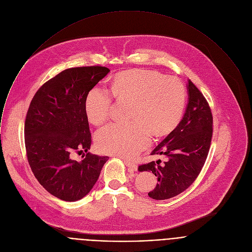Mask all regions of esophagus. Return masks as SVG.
I'll list each match as a JSON object with an SVG mask.
<instances>
[{
    "instance_id": "1",
    "label": "esophagus",
    "mask_w": 252,
    "mask_h": 252,
    "mask_svg": "<svg viewBox=\"0 0 252 252\" xmlns=\"http://www.w3.org/2000/svg\"><path fill=\"white\" fill-rule=\"evenodd\" d=\"M123 161H124V163L126 164V166H127V169H128V171H129V172H134V171H137V169H138L137 164H135L134 162L128 161V160L124 159V158H123Z\"/></svg>"
}]
</instances>
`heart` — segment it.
I'll return each instance as SVG.
<instances>
[{"mask_svg": "<svg viewBox=\"0 0 252 252\" xmlns=\"http://www.w3.org/2000/svg\"><path fill=\"white\" fill-rule=\"evenodd\" d=\"M110 89L117 100L129 101L126 118L130 121L111 123L96 131L95 143L104 154L134 158L150 144L151 134L155 137L169 134L182 119L186 89L176 77L130 70L116 75ZM111 107L112 96L106 89L94 87L88 93L85 109L91 123H103Z\"/></svg>", "mask_w": 252, "mask_h": 252, "instance_id": "heart-1", "label": "heart"}]
</instances>
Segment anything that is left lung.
I'll use <instances>...</instances> for the list:
<instances>
[{
  "label": "left lung",
  "mask_w": 252,
  "mask_h": 252,
  "mask_svg": "<svg viewBox=\"0 0 252 252\" xmlns=\"http://www.w3.org/2000/svg\"><path fill=\"white\" fill-rule=\"evenodd\" d=\"M188 104L178 126L153 151L165 156V162L152 161L139 171L153 172L158 177L156 188L149 192L154 199L163 200L186 190L196 179L208 156L213 117L209 104L190 80L188 85Z\"/></svg>",
  "instance_id": "obj_1"
}]
</instances>
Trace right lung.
<instances>
[{
	"label": "right lung",
	"instance_id": "obj_1",
	"mask_svg": "<svg viewBox=\"0 0 252 252\" xmlns=\"http://www.w3.org/2000/svg\"><path fill=\"white\" fill-rule=\"evenodd\" d=\"M109 69L68 68L47 81L33 96L24 125L27 160L38 182L64 201L83 198L93 189L108 157L88 153L92 144L85 101ZM85 151V158L73 159Z\"/></svg>",
	"mask_w": 252,
	"mask_h": 252
}]
</instances>
